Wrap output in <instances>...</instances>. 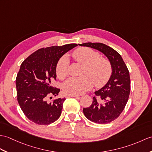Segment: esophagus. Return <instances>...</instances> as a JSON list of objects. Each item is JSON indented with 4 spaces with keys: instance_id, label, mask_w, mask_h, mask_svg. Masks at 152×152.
Here are the masks:
<instances>
[{
    "instance_id": "34e87169",
    "label": "esophagus",
    "mask_w": 152,
    "mask_h": 152,
    "mask_svg": "<svg viewBox=\"0 0 152 152\" xmlns=\"http://www.w3.org/2000/svg\"><path fill=\"white\" fill-rule=\"evenodd\" d=\"M78 95H73V94H68L66 95V97L70 98V97H78Z\"/></svg>"
}]
</instances>
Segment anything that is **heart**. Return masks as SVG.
Instances as JSON below:
<instances>
[{
  "label": "heart",
  "instance_id": "obj_1",
  "mask_svg": "<svg viewBox=\"0 0 152 152\" xmlns=\"http://www.w3.org/2000/svg\"><path fill=\"white\" fill-rule=\"evenodd\" d=\"M92 48L80 47L72 53L76 61L83 65L79 77H70L63 85V90L66 94L80 95L90 90L94 86L103 87L107 83L112 73L110 61ZM69 61L66 56L59 60L56 65V75L59 79H64L68 75Z\"/></svg>",
  "mask_w": 152,
  "mask_h": 152
}]
</instances>
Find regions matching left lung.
<instances>
[{"label":"left lung","instance_id":"8db88e82","mask_svg":"<svg viewBox=\"0 0 152 152\" xmlns=\"http://www.w3.org/2000/svg\"><path fill=\"white\" fill-rule=\"evenodd\" d=\"M83 47L96 49L108 58L112 66V73L107 83L100 90L91 106L83 108L87 119L98 124H107L117 118L124 110L130 93V77L121 56L113 48L101 43L78 44Z\"/></svg>","mask_w":152,"mask_h":152}]
</instances>
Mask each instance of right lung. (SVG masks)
<instances>
[{
	"mask_svg": "<svg viewBox=\"0 0 152 152\" xmlns=\"http://www.w3.org/2000/svg\"><path fill=\"white\" fill-rule=\"evenodd\" d=\"M76 46L72 43L42 48L21 64L15 82L17 101L24 114L31 122L48 125L59 118L65 98H60L50 103L47 98L58 95L60 91L52 86L56 79L59 59Z\"/></svg>",
	"mask_w": 152,
	"mask_h": 152,
	"instance_id": "add662e5",
	"label": "right lung"
}]
</instances>
